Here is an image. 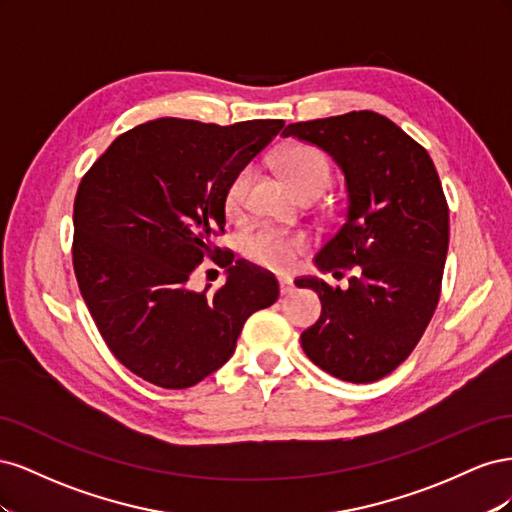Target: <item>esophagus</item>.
<instances>
[{
    "instance_id": "obj_1",
    "label": "esophagus",
    "mask_w": 512,
    "mask_h": 512,
    "mask_svg": "<svg viewBox=\"0 0 512 512\" xmlns=\"http://www.w3.org/2000/svg\"><path fill=\"white\" fill-rule=\"evenodd\" d=\"M292 288H294L292 277H280V292H282V294H290Z\"/></svg>"
}]
</instances>
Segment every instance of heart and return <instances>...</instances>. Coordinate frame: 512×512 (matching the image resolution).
<instances>
[{"mask_svg":"<svg viewBox=\"0 0 512 512\" xmlns=\"http://www.w3.org/2000/svg\"><path fill=\"white\" fill-rule=\"evenodd\" d=\"M280 166L286 179L299 194L307 190H318L320 194L329 188L331 168L327 158L309 145L288 147L280 156ZM252 185V168H241L230 179L224 192V209L228 215H241L247 205V192ZM305 237L299 232L275 228V226H258L247 232L241 241V252L247 260L271 271H288L305 250Z\"/></svg>","mask_w":512,"mask_h":512,"instance_id":"b5f03b06","label":"heart"}]
</instances>
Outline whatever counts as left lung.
<instances>
[{
    "mask_svg": "<svg viewBox=\"0 0 512 512\" xmlns=\"http://www.w3.org/2000/svg\"><path fill=\"white\" fill-rule=\"evenodd\" d=\"M327 151L342 168L348 209L316 267L354 275L346 288L301 277L322 314L301 333L327 374L376 382L404 363L436 312L448 252V205L425 147L374 111L290 123L282 132Z\"/></svg>",
    "mask_w": 512,
    "mask_h": 512,
    "instance_id": "1",
    "label": "left lung"
}]
</instances>
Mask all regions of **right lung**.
<instances>
[{
    "mask_svg": "<svg viewBox=\"0 0 512 512\" xmlns=\"http://www.w3.org/2000/svg\"><path fill=\"white\" fill-rule=\"evenodd\" d=\"M282 128V119H153L117 136L81 179L76 282L108 350L138 378L198 384L230 359L245 320L280 297L271 273L211 237L224 232L230 179ZM207 255L229 267L227 284L194 293L187 280Z\"/></svg>",
    "mask_w": 512,
    "mask_h": 512,
    "instance_id": "1",
    "label": "right lung"
}]
</instances>
